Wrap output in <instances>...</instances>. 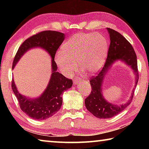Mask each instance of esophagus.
<instances>
[{"instance_id": "1", "label": "esophagus", "mask_w": 149, "mask_h": 149, "mask_svg": "<svg viewBox=\"0 0 149 149\" xmlns=\"http://www.w3.org/2000/svg\"><path fill=\"white\" fill-rule=\"evenodd\" d=\"M81 79L79 77H76V78H75V79H74V84H75V85H77V84H79V83L81 82Z\"/></svg>"}]
</instances>
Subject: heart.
Masks as SVG:
<instances>
[{
    "label": "heart",
    "instance_id": "b5f03b06",
    "mask_svg": "<svg viewBox=\"0 0 149 149\" xmlns=\"http://www.w3.org/2000/svg\"><path fill=\"white\" fill-rule=\"evenodd\" d=\"M57 52L55 62L65 75L78 70L95 74L101 69L107 56L108 45L104 36L99 33H78L72 36Z\"/></svg>",
    "mask_w": 149,
    "mask_h": 149
}]
</instances>
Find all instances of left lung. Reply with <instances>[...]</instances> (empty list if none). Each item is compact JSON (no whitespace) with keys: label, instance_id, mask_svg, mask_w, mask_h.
Segmentation results:
<instances>
[{"label":"left lung","instance_id":"1","mask_svg":"<svg viewBox=\"0 0 149 149\" xmlns=\"http://www.w3.org/2000/svg\"><path fill=\"white\" fill-rule=\"evenodd\" d=\"M110 34V43L108 49L107 58L102 68L90 78L91 92L85 99V104L87 109L93 115L99 118H110L119 114L129 105L133 100L134 90L133 89L130 99L124 104L114 105L108 102L102 95V84L106 73L110 66L116 60H122L126 64L131 65L136 75L135 85L139 80V71L137 68V55L130 42L122 35L115 30L107 28Z\"/></svg>","mask_w":149,"mask_h":149}]
</instances>
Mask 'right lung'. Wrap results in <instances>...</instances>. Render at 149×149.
I'll list each match as a JSON object with an SVG mask.
<instances>
[{
	"label": "right lung",
	"instance_id": "right-lung-1",
	"mask_svg": "<svg viewBox=\"0 0 149 149\" xmlns=\"http://www.w3.org/2000/svg\"><path fill=\"white\" fill-rule=\"evenodd\" d=\"M64 39V35L62 33L50 30L41 31L24 41L15 55L12 68H14L22 55L33 47L43 48L52 58V72L49 84L43 94L37 99H28L19 94L14 80H12V90L18 100L20 108L28 116L34 120H45L57 112L62 104L63 92L72 86V79L65 77L62 74L56 72L57 65L54 61L55 54Z\"/></svg>",
	"mask_w": 149,
	"mask_h": 149
}]
</instances>
